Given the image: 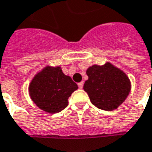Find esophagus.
I'll use <instances>...</instances> for the list:
<instances>
[{"instance_id": "34e87169", "label": "esophagus", "mask_w": 152, "mask_h": 152, "mask_svg": "<svg viewBox=\"0 0 152 152\" xmlns=\"http://www.w3.org/2000/svg\"><path fill=\"white\" fill-rule=\"evenodd\" d=\"M83 86H84V82H83V81H81V82H80V83H78V87H79L80 89H82V88H83Z\"/></svg>"}]
</instances>
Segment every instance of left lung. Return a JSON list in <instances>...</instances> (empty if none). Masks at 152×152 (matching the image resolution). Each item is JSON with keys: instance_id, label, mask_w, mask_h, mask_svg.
Returning a JSON list of instances; mask_svg holds the SVG:
<instances>
[{"instance_id": "obj_1", "label": "left lung", "mask_w": 152, "mask_h": 152, "mask_svg": "<svg viewBox=\"0 0 152 152\" xmlns=\"http://www.w3.org/2000/svg\"><path fill=\"white\" fill-rule=\"evenodd\" d=\"M88 80L84 84L91 103L99 109L111 111L126 99L131 90L127 75L107 62L104 66L94 65L87 69Z\"/></svg>"}]
</instances>
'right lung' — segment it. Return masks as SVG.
Returning <instances> with one entry per match:
<instances>
[{
	"label": "right lung",
	"instance_id": "1",
	"mask_svg": "<svg viewBox=\"0 0 152 152\" xmlns=\"http://www.w3.org/2000/svg\"><path fill=\"white\" fill-rule=\"evenodd\" d=\"M78 86L62 72L60 66H47L36 75L29 85V95L39 109L50 113L68 105V98Z\"/></svg>",
	"mask_w": 152,
	"mask_h": 152
}]
</instances>
